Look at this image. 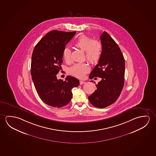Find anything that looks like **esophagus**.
Here are the masks:
<instances>
[{
  "instance_id": "34e87169",
  "label": "esophagus",
  "mask_w": 156,
  "mask_h": 156,
  "mask_svg": "<svg viewBox=\"0 0 156 156\" xmlns=\"http://www.w3.org/2000/svg\"><path fill=\"white\" fill-rule=\"evenodd\" d=\"M85 83H86V82H84V81H82V80L80 81V85L84 84Z\"/></svg>"
}]
</instances>
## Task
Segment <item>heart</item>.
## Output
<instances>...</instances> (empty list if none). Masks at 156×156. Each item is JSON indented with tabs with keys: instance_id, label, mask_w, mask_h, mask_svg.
I'll return each mask as SVG.
<instances>
[{
	"instance_id": "heart-1",
	"label": "heart",
	"mask_w": 156,
	"mask_h": 156,
	"mask_svg": "<svg viewBox=\"0 0 156 156\" xmlns=\"http://www.w3.org/2000/svg\"><path fill=\"white\" fill-rule=\"evenodd\" d=\"M77 48L85 51L86 59L91 63L98 62L101 56L102 46L99 41L92 39L86 35L80 36L75 42ZM71 50L65 48L63 50V57L65 61L69 62L71 58ZM89 71V67L85 63L75 64L69 69L70 74L78 78H83L87 73Z\"/></svg>"
}]
</instances>
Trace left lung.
<instances>
[{"mask_svg": "<svg viewBox=\"0 0 156 156\" xmlns=\"http://www.w3.org/2000/svg\"><path fill=\"white\" fill-rule=\"evenodd\" d=\"M100 40L101 56L89 78L99 77L102 80L95 84L97 89L88 99L94 106L103 108L114 103L120 95L124 87L125 63L121 50L108 33L104 31Z\"/></svg>", "mask_w": 156, "mask_h": 156, "instance_id": "obj_1", "label": "left lung"}]
</instances>
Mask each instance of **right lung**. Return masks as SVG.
Returning <instances> with one entry per match:
<instances>
[{
    "mask_svg": "<svg viewBox=\"0 0 156 156\" xmlns=\"http://www.w3.org/2000/svg\"><path fill=\"white\" fill-rule=\"evenodd\" d=\"M75 34L51 31L36 45L32 52L31 75L35 88L42 101L52 107L69 104L72 89L79 86V80L74 77L67 76L64 81L56 77L63 62V50Z\"/></svg>",
    "mask_w": 156,
    "mask_h": 156,
    "instance_id": "right-lung-1",
    "label": "right lung"
}]
</instances>
